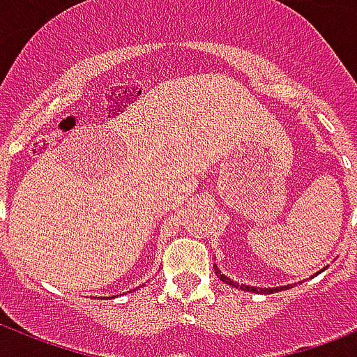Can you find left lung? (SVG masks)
I'll use <instances>...</instances> for the list:
<instances>
[{
    "instance_id": "left-lung-1",
    "label": "left lung",
    "mask_w": 357,
    "mask_h": 357,
    "mask_svg": "<svg viewBox=\"0 0 357 357\" xmlns=\"http://www.w3.org/2000/svg\"><path fill=\"white\" fill-rule=\"evenodd\" d=\"M215 271H217V276L220 278V280H222V282H226V283H229V285H234V287H241L243 289V291H248V293H265V294H271V293H278V291H285V289H291L293 287V285H282V287H268V289H257V287H250V285H238V283H235L234 280H229L228 276H226V274H222V272L218 271V266L215 265ZM322 271H324V268H322ZM321 271V272H322Z\"/></svg>"
}]
</instances>
